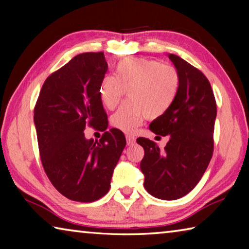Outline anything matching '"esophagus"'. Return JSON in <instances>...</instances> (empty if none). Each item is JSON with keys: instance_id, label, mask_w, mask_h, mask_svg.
I'll return each mask as SVG.
<instances>
[{"instance_id": "34e87169", "label": "esophagus", "mask_w": 249, "mask_h": 249, "mask_svg": "<svg viewBox=\"0 0 249 249\" xmlns=\"http://www.w3.org/2000/svg\"><path fill=\"white\" fill-rule=\"evenodd\" d=\"M126 142H127L128 146H132V145L135 144V142H136V138H135L134 136H130V135H128V136H126Z\"/></svg>"}]
</instances>
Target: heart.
<instances>
[{
  "label": "heart",
  "mask_w": 249,
  "mask_h": 249,
  "mask_svg": "<svg viewBox=\"0 0 249 249\" xmlns=\"http://www.w3.org/2000/svg\"><path fill=\"white\" fill-rule=\"evenodd\" d=\"M180 89V75L175 67L146 58H126L119 62L114 75L100 81L101 103L113 109L128 91V103L111 116V125L133 133L147 117L155 120L171 107Z\"/></svg>",
  "instance_id": "b5f03b06"
}]
</instances>
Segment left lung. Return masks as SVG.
Returning a JSON list of instances; mask_svg holds the SVG:
<instances>
[{
	"label": "left lung",
	"instance_id": "obj_1",
	"mask_svg": "<svg viewBox=\"0 0 249 249\" xmlns=\"http://www.w3.org/2000/svg\"><path fill=\"white\" fill-rule=\"evenodd\" d=\"M180 75V89L171 107L149 125L156 135L168 136L165 149L145 137L141 170L144 187L160 200H177L199 183L213 155L216 102L205 75L174 53L168 54ZM159 137V136H157Z\"/></svg>",
	"mask_w": 249,
	"mask_h": 249
}]
</instances>
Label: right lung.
<instances>
[{"label": "right lung", "mask_w": 249, "mask_h": 249, "mask_svg": "<svg viewBox=\"0 0 249 249\" xmlns=\"http://www.w3.org/2000/svg\"><path fill=\"white\" fill-rule=\"evenodd\" d=\"M107 71L103 53L77 54L46 79L34 109L46 175L73 201L93 202L107 195L126 145L120 129L105 132L108 122L99 86ZM88 124L105 132L99 142L84 136Z\"/></svg>", "instance_id": "obj_1"}]
</instances>
